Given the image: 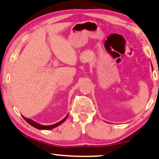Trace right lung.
Masks as SVG:
<instances>
[{"label": "right lung", "mask_w": 159, "mask_h": 159, "mask_svg": "<svg viewBox=\"0 0 159 159\" xmlns=\"http://www.w3.org/2000/svg\"><path fill=\"white\" fill-rule=\"evenodd\" d=\"M67 116H68V114L65 116V118H63V119L62 120H60V122L57 123V124H52V125H48V126H45V125H42V124H39V123L34 121V120H33L32 119H30V118H25V116H22L23 118H24V119L26 120V121L28 123V124H30V125H31L32 126H33V127L36 128L38 129H41V130H48V129H54L55 127H57V126H60V124H62L63 122L65 121V120L67 119Z\"/></svg>", "instance_id": "add662e5"}]
</instances>
